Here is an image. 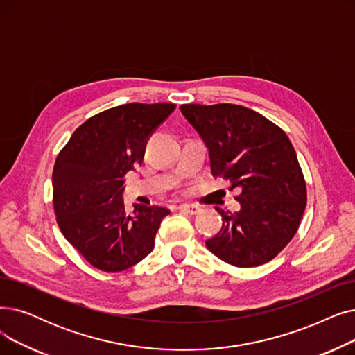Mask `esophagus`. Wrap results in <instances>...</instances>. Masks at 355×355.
<instances>
[{"label": "esophagus", "instance_id": "1", "mask_svg": "<svg viewBox=\"0 0 355 355\" xmlns=\"http://www.w3.org/2000/svg\"><path fill=\"white\" fill-rule=\"evenodd\" d=\"M179 209L184 214H189V215H195L200 211V208L193 204H182V205H179Z\"/></svg>", "mask_w": 355, "mask_h": 355}]
</instances>
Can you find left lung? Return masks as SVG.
<instances>
[{"label":"left lung","instance_id":"left-lung-1","mask_svg":"<svg viewBox=\"0 0 355 355\" xmlns=\"http://www.w3.org/2000/svg\"><path fill=\"white\" fill-rule=\"evenodd\" d=\"M180 111L209 150L211 172L231 182L240 211L215 208L223 228L208 250L235 267L273 260L296 234L306 183L286 132L261 114L234 104H184Z\"/></svg>","mask_w":355,"mask_h":355}]
</instances>
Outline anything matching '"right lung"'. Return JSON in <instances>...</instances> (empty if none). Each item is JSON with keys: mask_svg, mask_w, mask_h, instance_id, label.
Masks as SVG:
<instances>
[{"mask_svg": "<svg viewBox=\"0 0 355 355\" xmlns=\"http://www.w3.org/2000/svg\"><path fill=\"white\" fill-rule=\"evenodd\" d=\"M175 104H124L79 125L53 167L58 225L89 264L115 273L141 261L155 247L167 208H124V178L141 164L146 144Z\"/></svg>", "mask_w": 355, "mask_h": 355, "instance_id": "obj_1", "label": "right lung"}]
</instances>
